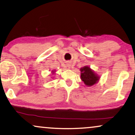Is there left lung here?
<instances>
[{
    "label": "left lung",
    "mask_w": 135,
    "mask_h": 135,
    "mask_svg": "<svg viewBox=\"0 0 135 135\" xmlns=\"http://www.w3.org/2000/svg\"><path fill=\"white\" fill-rule=\"evenodd\" d=\"M81 79L85 84L88 86H91L95 84L99 80L97 75L88 66H84L80 69Z\"/></svg>",
    "instance_id": "1"
}]
</instances>
